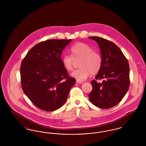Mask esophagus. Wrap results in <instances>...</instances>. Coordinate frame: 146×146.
Listing matches in <instances>:
<instances>
[{"mask_svg":"<svg viewBox=\"0 0 146 146\" xmlns=\"http://www.w3.org/2000/svg\"><path fill=\"white\" fill-rule=\"evenodd\" d=\"M76 83L83 84V82H82V81H79V80H76Z\"/></svg>","mask_w":146,"mask_h":146,"instance_id":"1","label":"esophagus"}]
</instances>
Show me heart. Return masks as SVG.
<instances>
[{"label": "heart", "instance_id": "obj_1", "mask_svg": "<svg viewBox=\"0 0 146 146\" xmlns=\"http://www.w3.org/2000/svg\"><path fill=\"white\" fill-rule=\"evenodd\" d=\"M71 56H63L62 58L63 66L68 72L73 70L76 62H78L80 67L73 72L72 76L77 80L83 81L91 74H96L101 69L102 58L100 54L93 50L90 46L83 42H77L70 49Z\"/></svg>", "mask_w": 146, "mask_h": 146}]
</instances>
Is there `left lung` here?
Returning a JSON list of instances; mask_svg holds the SVG:
<instances>
[{
    "label": "left lung",
    "mask_w": 146,
    "mask_h": 146,
    "mask_svg": "<svg viewBox=\"0 0 146 146\" xmlns=\"http://www.w3.org/2000/svg\"><path fill=\"white\" fill-rule=\"evenodd\" d=\"M98 44L102 65L95 79H104L102 83L92 80V90L89 95L91 102L96 107L108 109L118 104L130 86V68L125 56L113 42L98 36L89 37Z\"/></svg>",
    "instance_id": "obj_1"
}]
</instances>
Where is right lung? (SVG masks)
Instances as JSON below:
<instances>
[{
	"mask_svg": "<svg viewBox=\"0 0 146 146\" xmlns=\"http://www.w3.org/2000/svg\"><path fill=\"white\" fill-rule=\"evenodd\" d=\"M72 39H50L31 49L20 67L22 89L31 101L45 111H54L66 102L76 79L63 67L61 54Z\"/></svg>",
	"mask_w": 146,
	"mask_h": 146,
	"instance_id": "obj_1",
	"label": "right lung"
}]
</instances>
